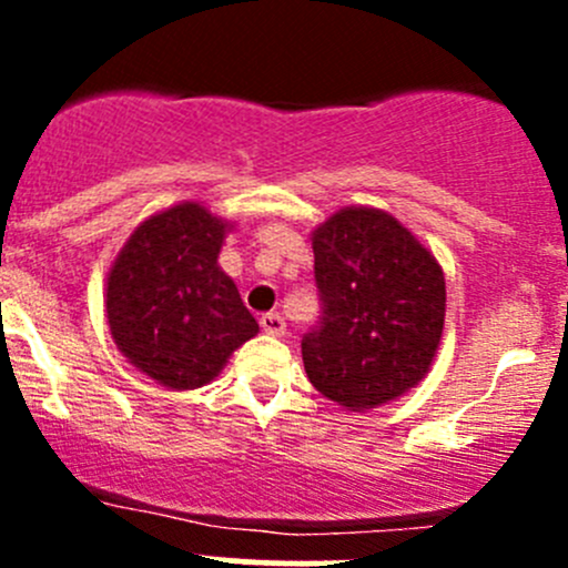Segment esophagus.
Listing matches in <instances>:
<instances>
[{"instance_id": "esophagus-1", "label": "esophagus", "mask_w": 568, "mask_h": 568, "mask_svg": "<svg viewBox=\"0 0 568 568\" xmlns=\"http://www.w3.org/2000/svg\"><path fill=\"white\" fill-rule=\"evenodd\" d=\"M261 329L266 332V335H285V321L280 313H266V316H261Z\"/></svg>"}]
</instances>
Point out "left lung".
Here are the masks:
<instances>
[{"label": "left lung", "instance_id": "8db88e82", "mask_svg": "<svg viewBox=\"0 0 568 568\" xmlns=\"http://www.w3.org/2000/svg\"><path fill=\"white\" fill-rule=\"evenodd\" d=\"M318 329L302 337L307 379L348 412L393 404L432 371L445 329V274L390 211L343 205L311 233Z\"/></svg>", "mask_w": 568, "mask_h": 568}]
</instances>
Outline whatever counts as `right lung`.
Wrapping results in <instances>:
<instances>
[{"label": "right lung", "mask_w": 568, "mask_h": 568, "mask_svg": "<svg viewBox=\"0 0 568 568\" xmlns=\"http://www.w3.org/2000/svg\"><path fill=\"white\" fill-rule=\"evenodd\" d=\"M236 222L200 200L156 211L109 266L104 313L118 352L168 390L211 385L257 335L220 252Z\"/></svg>", "instance_id": "obj_1"}]
</instances>
